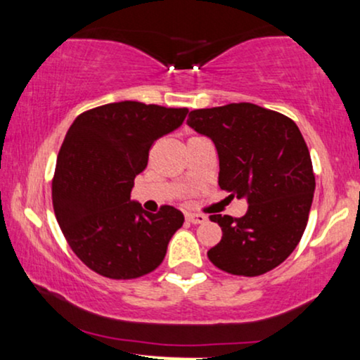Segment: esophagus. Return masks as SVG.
I'll list each match as a JSON object with an SVG mask.
<instances>
[{
	"label": "esophagus",
	"mask_w": 360,
	"mask_h": 360,
	"mask_svg": "<svg viewBox=\"0 0 360 360\" xmlns=\"http://www.w3.org/2000/svg\"><path fill=\"white\" fill-rule=\"evenodd\" d=\"M186 220L193 225H198V223H205L206 217L205 214H198V213H186Z\"/></svg>",
	"instance_id": "obj_1"
}]
</instances>
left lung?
I'll return each mask as SVG.
<instances>
[{
	"mask_svg": "<svg viewBox=\"0 0 360 360\" xmlns=\"http://www.w3.org/2000/svg\"><path fill=\"white\" fill-rule=\"evenodd\" d=\"M188 125L214 142L220 188L249 203L240 218L210 217L223 235L208 259L233 276L266 274L300 243L315 193L311 157L298 125L252 103L193 110Z\"/></svg>",
	"mask_w": 360,
	"mask_h": 360,
	"instance_id": "left-lung-1",
	"label": "left lung"
}]
</instances>
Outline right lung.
<instances>
[{
	"mask_svg": "<svg viewBox=\"0 0 360 360\" xmlns=\"http://www.w3.org/2000/svg\"><path fill=\"white\" fill-rule=\"evenodd\" d=\"M188 108L120 101L74 120L57 155L53 213L82 264L108 279H137L162 264L184 217L164 205L157 213L130 201L135 176L155 140L176 130Z\"/></svg>",
	"mask_w": 360,
	"mask_h": 360,
	"instance_id": "add662e5",
	"label": "right lung"
}]
</instances>
